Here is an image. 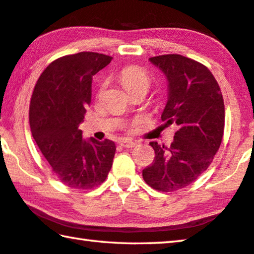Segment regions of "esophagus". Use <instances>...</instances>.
<instances>
[{
    "instance_id": "obj_1",
    "label": "esophagus",
    "mask_w": 254,
    "mask_h": 254,
    "mask_svg": "<svg viewBox=\"0 0 254 254\" xmlns=\"http://www.w3.org/2000/svg\"><path fill=\"white\" fill-rule=\"evenodd\" d=\"M120 144H121L123 148H133L136 145V142H134V141H132L130 139H123L120 141Z\"/></svg>"
}]
</instances>
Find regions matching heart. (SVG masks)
<instances>
[{
	"label": "heart",
	"instance_id": "heart-1",
	"mask_svg": "<svg viewBox=\"0 0 254 254\" xmlns=\"http://www.w3.org/2000/svg\"><path fill=\"white\" fill-rule=\"evenodd\" d=\"M120 81L123 85V87L126 88V91L131 94L137 89H143V91H147L150 88V85H151V77L148 74L147 71L142 68L136 67V66H128L126 67L124 69L120 72L119 75ZM106 83H103L100 88H98L97 92V98H101L103 93L105 91Z\"/></svg>",
	"mask_w": 254,
	"mask_h": 254
}]
</instances>
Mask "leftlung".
<instances>
[{"label": "left lung", "mask_w": 254, "mask_h": 254, "mask_svg": "<svg viewBox=\"0 0 254 254\" xmlns=\"http://www.w3.org/2000/svg\"><path fill=\"white\" fill-rule=\"evenodd\" d=\"M168 80V101L162 121L178 127L169 148L150 142L151 165L142 170L144 182L159 191H174L190 185L212 163L224 133L222 92L203 64L182 55L149 58Z\"/></svg>", "instance_id": "obj_1"}]
</instances>
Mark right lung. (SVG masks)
<instances>
[{
	"instance_id": "right-lung-1",
	"label": "right lung",
	"mask_w": 254,
	"mask_h": 254,
	"mask_svg": "<svg viewBox=\"0 0 254 254\" xmlns=\"http://www.w3.org/2000/svg\"><path fill=\"white\" fill-rule=\"evenodd\" d=\"M111 60L89 51L64 56L42 71L34 86L29 110L32 136L56 177L70 188L98 186L113 163V141L86 140L78 128L91 104L92 77Z\"/></svg>"
}]
</instances>
